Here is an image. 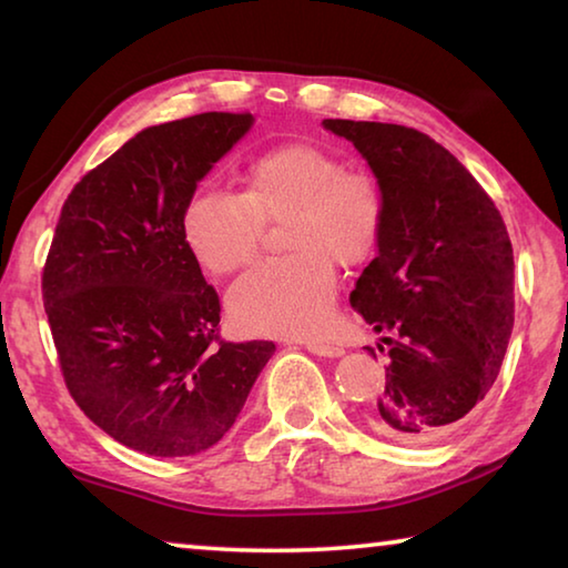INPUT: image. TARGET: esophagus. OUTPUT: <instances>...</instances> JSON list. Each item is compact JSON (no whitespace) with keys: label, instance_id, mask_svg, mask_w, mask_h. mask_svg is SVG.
Returning <instances> with one entry per match:
<instances>
[{"label":"esophagus","instance_id":"obj_1","mask_svg":"<svg viewBox=\"0 0 568 568\" xmlns=\"http://www.w3.org/2000/svg\"><path fill=\"white\" fill-rule=\"evenodd\" d=\"M305 348L315 355H325V358H338V355H343L341 345L321 343V341H305Z\"/></svg>","mask_w":568,"mask_h":568}]
</instances>
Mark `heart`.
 Returning <instances> with one entry per match:
<instances>
[{
  "mask_svg": "<svg viewBox=\"0 0 568 568\" xmlns=\"http://www.w3.org/2000/svg\"><path fill=\"white\" fill-rule=\"evenodd\" d=\"M240 192L203 190L180 215L192 257L210 275H230L253 261L265 223H285L291 255L255 265L230 287L227 311L250 333L311 335L335 301V271L376 250L386 197L365 170H348L331 150L285 142L261 152L240 175Z\"/></svg>",
  "mask_w": 568,
  "mask_h": 568,
  "instance_id": "1",
  "label": "heart"
}]
</instances>
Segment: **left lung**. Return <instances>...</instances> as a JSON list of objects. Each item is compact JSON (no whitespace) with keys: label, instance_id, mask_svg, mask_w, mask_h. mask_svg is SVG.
<instances>
[{"label":"left lung","instance_id":"left-lung-1","mask_svg":"<svg viewBox=\"0 0 568 568\" xmlns=\"http://www.w3.org/2000/svg\"><path fill=\"white\" fill-rule=\"evenodd\" d=\"M323 128L353 142L386 197L378 255L351 293L373 331L393 333L368 423L400 444H430L501 371L514 331L511 240L488 192L428 134L353 120Z\"/></svg>","mask_w":568,"mask_h":568}]
</instances>
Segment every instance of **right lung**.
<instances>
[{
	"label": "right lung",
	"instance_id": "obj_1",
	"mask_svg": "<svg viewBox=\"0 0 568 568\" xmlns=\"http://www.w3.org/2000/svg\"><path fill=\"white\" fill-rule=\"evenodd\" d=\"M250 124V112H203L142 130L62 205L42 301L67 390L142 454L215 446L275 351L220 338V297L180 233L197 182Z\"/></svg>",
	"mask_w": 568,
	"mask_h": 568
}]
</instances>
